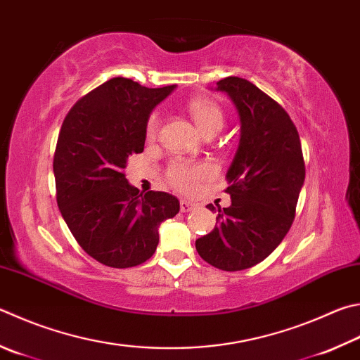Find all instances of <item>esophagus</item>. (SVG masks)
I'll return each mask as SVG.
<instances>
[{
    "label": "esophagus",
    "mask_w": 360,
    "mask_h": 360,
    "mask_svg": "<svg viewBox=\"0 0 360 360\" xmlns=\"http://www.w3.org/2000/svg\"><path fill=\"white\" fill-rule=\"evenodd\" d=\"M179 207H181V212H191V211H193L195 207H197V205H195V202H191V201L181 200Z\"/></svg>",
    "instance_id": "34e87169"
}]
</instances>
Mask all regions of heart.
Listing matches in <instances>:
<instances>
[{"label": "heart", "instance_id": "1", "mask_svg": "<svg viewBox=\"0 0 360 360\" xmlns=\"http://www.w3.org/2000/svg\"><path fill=\"white\" fill-rule=\"evenodd\" d=\"M188 113L193 117L197 127L205 135L207 132H219L224 126V112L214 101L193 99L188 102ZM160 129V116L158 112L149 115L146 121V139L154 140ZM212 168L206 163H191L184 160H174L167 169V179L172 187L182 193H192L197 188L198 182L209 178Z\"/></svg>", "mask_w": 360, "mask_h": 360}]
</instances>
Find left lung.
Listing matches in <instances>:
<instances>
[{
	"label": "left lung",
	"mask_w": 360,
	"mask_h": 360,
	"mask_svg": "<svg viewBox=\"0 0 360 360\" xmlns=\"http://www.w3.org/2000/svg\"><path fill=\"white\" fill-rule=\"evenodd\" d=\"M217 91L230 96L240 120L239 148L226 173L231 206H206L219 212L217 224L195 247L206 263L234 272L261 263L290 231L305 163L282 105L245 78L226 77Z\"/></svg>",
	"instance_id": "1"
}]
</instances>
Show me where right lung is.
Wrapping results in <instances>:
<instances>
[{
  "mask_svg": "<svg viewBox=\"0 0 360 360\" xmlns=\"http://www.w3.org/2000/svg\"><path fill=\"white\" fill-rule=\"evenodd\" d=\"M174 88L116 77L64 117L53 158L58 207L83 250L108 267L145 263L158 248L162 221L179 212L173 195H143L124 174L129 155L145 149L149 115Z\"/></svg>",
  "mask_w": 360,
  "mask_h": 360,
  "instance_id": "obj_1",
  "label": "right lung"
}]
</instances>
